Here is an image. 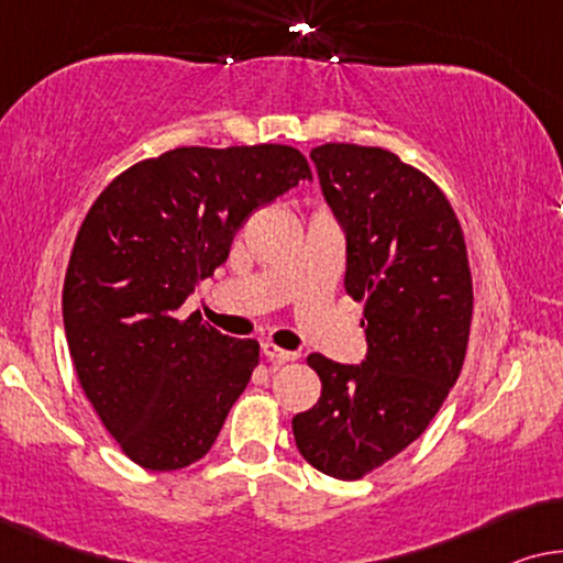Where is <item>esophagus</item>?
Returning a JSON list of instances; mask_svg holds the SVG:
<instances>
[{
	"instance_id": "34e87169",
	"label": "esophagus",
	"mask_w": 563,
	"mask_h": 563,
	"mask_svg": "<svg viewBox=\"0 0 563 563\" xmlns=\"http://www.w3.org/2000/svg\"><path fill=\"white\" fill-rule=\"evenodd\" d=\"M263 354H265L267 360H273V362H292V360H298V352L280 350V346H275L273 342L263 344Z\"/></svg>"
}]
</instances>
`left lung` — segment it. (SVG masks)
I'll list each match as a JSON object with an SVG mask.
<instances>
[{
    "instance_id": "left-lung-1",
    "label": "left lung",
    "mask_w": 563,
    "mask_h": 563,
    "mask_svg": "<svg viewBox=\"0 0 563 563\" xmlns=\"http://www.w3.org/2000/svg\"><path fill=\"white\" fill-rule=\"evenodd\" d=\"M311 161L346 232L344 290L364 300L367 360L308 354L321 398L292 418V437L319 472L362 479L421 437L462 372L470 257L441 188L390 150L327 142Z\"/></svg>"
}]
</instances>
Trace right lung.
Masks as SVG:
<instances>
[{
    "label": "right lung",
    "mask_w": 563,
    "mask_h": 563,
    "mask_svg": "<svg viewBox=\"0 0 563 563\" xmlns=\"http://www.w3.org/2000/svg\"><path fill=\"white\" fill-rule=\"evenodd\" d=\"M311 165L288 145L176 147L120 173L78 229L63 280L70 362L134 464L173 472L209 454L260 364L255 339L180 316L252 213Z\"/></svg>",
    "instance_id": "obj_1"
}]
</instances>
